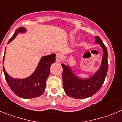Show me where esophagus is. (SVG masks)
Masks as SVG:
<instances>
[{
  "instance_id": "obj_1",
  "label": "esophagus",
  "mask_w": 122,
  "mask_h": 122,
  "mask_svg": "<svg viewBox=\"0 0 122 122\" xmlns=\"http://www.w3.org/2000/svg\"><path fill=\"white\" fill-rule=\"evenodd\" d=\"M63 54L62 53H60V52H59L56 54V62H60L61 60H62V58H63Z\"/></svg>"
}]
</instances>
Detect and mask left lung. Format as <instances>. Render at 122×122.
Masks as SVG:
<instances>
[{"instance_id":"obj_1","label":"left lung","mask_w":122,"mask_h":122,"mask_svg":"<svg viewBox=\"0 0 122 122\" xmlns=\"http://www.w3.org/2000/svg\"><path fill=\"white\" fill-rule=\"evenodd\" d=\"M95 43H99L103 50V57L101 67L97 73L87 79H81L76 77L69 66L62 64L63 68L62 80L65 92L70 97L83 99L95 94L103 84L108 70L107 48L98 36H95Z\"/></svg>"}]
</instances>
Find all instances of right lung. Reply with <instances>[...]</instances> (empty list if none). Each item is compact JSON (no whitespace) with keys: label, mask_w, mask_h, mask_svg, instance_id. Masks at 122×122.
<instances>
[{"label":"right lung","mask_w":122,"mask_h":122,"mask_svg":"<svg viewBox=\"0 0 122 122\" xmlns=\"http://www.w3.org/2000/svg\"><path fill=\"white\" fill-rule=\"evenodd\" d=\"M25 32L24 27H19L8 41L11 42L19 32ZM4 53V59L5 54ZM4 60V59H3ZM56 54L43 56L41 59L37 68L30 77L23 79H16L11 77L3 68L6 81L11 90L19 97L22 98H33L41 95L46 87V79L50 73V66L55 62ZM4 62V60H3Z\"/></svg>","instance_id":"right-lung-1"}]
</instances>
